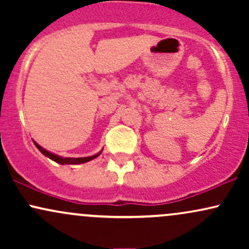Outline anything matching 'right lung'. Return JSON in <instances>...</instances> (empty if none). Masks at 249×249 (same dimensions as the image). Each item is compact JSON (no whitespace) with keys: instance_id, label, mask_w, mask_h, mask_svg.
Instances as JSON below:
<instances>
[{"instance_id":"1","label":"right lung","mask_w":249,"mask_h":249,"mask_svg":"<svg viewBox=\"0 0 249 249\" xmlns=\"http://www.w3.org/2000/svg\"><path fill=\"white\" fill-rule=\"evenodd\" d=\"M34 144H35V146L38 148L41 152L44 154L45 157H48V158L51 159V160L58 162V164L61 165H77V164H84V162H88L90 160H92V159L97 158V157L99 156V154L102 153V151L99 153H96L93 154V156H90V157H84V158H63L61 156H57V154L53 153V152H49V151H47L45 148H43L41 145H38L35 141H33Z\"/></svg>"}]
</instances>
